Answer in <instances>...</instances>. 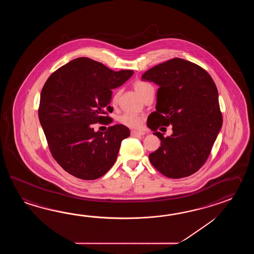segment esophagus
<instances>
[{"mask_svg": "<svg viewBox=\"0 0 254 254\" xmlns=\"http://www.w3.org/2000/svg\"><path fill=\"white\" fill-rule=\"evenodd\" d=\"M130 134L132 136H141V135H144L145 133L143 131H140V130H131Z\"/></svg>", "mask_w": 254, "mask_h": 254, "instance_id": "1", "label": "esophagus"}]
</instances>
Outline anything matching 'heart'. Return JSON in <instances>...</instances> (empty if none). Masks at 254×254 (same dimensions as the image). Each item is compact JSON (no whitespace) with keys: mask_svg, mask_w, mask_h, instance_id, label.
I'll return each mask as SVG.
<instances>
[{"mask_svg":"<svg viewBox=\"0 0 254 254\" xmlns=\"http://www.w3.org/2000/svg\"><path fill=\"white\" fill-rule=\"evenodd\" d=\"M133 88L135 91L139 93L140 97L142 98L145 95L147 92H149L150 90H152L153 88L151 86L150 83L146 82V81H136L133 82ZM120 92H115L113 98H112V103L114 105H116L117 103H119ZM120 122L123 125L131 128V129H136L139 128L141 123H142V117L140 115L135 114H129V113H126V114H123L120 118Z\"/></svg>","mask_w":254,"mask_h":254,"instance_id":"obj_1","label":"heart"}]
</instances>
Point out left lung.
Listing matches in <instances>:
<instances>
[{"label": "left lung", "instance_id": "1", "mask_svg": "<svg viewBox=\"0 0 254 254\" xmlns=\"http://www.w3.org/2000/svg\"><path fill=\"white\" fill-rule=\"evenodd\" d=\"M141 79L159 85L156 111L147 126L161 147L149 155L150 162L166 177H188L204 164L222 125L215 83L200 66L181 58L152 67ZM169 125H173L171 136L156 131Z\"/></svg>", "mask_w": 254, "mask_h": 254}]
</instances>
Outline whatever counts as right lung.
<instances>
[{
    "label": "right lung",
    "mask_w": 254,
    "mask_h": 254,
    "mask_svg": "<svg viewBox=\"0 0 254 254\" xmlns=\"http://www.w3.org/2000/svg\"><path fill=\"white\" fill-rule=\"evenodd\" d=\"M133 70L119 71L86 57L70 61L49 77L41 92L39 120L54 160L65 172L82 180L103 176L117 159L129 129L123 125L94 131L92 125H109L112 90Z\"/></svg>",
    "instance_id": "1"
}]
</instances>
